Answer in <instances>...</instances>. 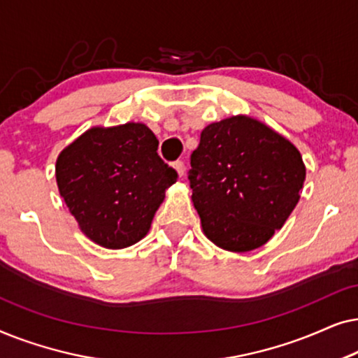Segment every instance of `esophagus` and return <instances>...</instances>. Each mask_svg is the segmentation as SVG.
<instances>
[{"instance_id": "34e87169", "label": "esophagus", "mask_w": 358, "mask_h": 358, "mask_svg": "<svg viewBox=\"0 0 358 358\" xmlns=\"http://www.w3.org/2000/svg\"><path fill=\"white\" fill-rule=\"evenodd\" d=\"M173 168L178 171V174H179V178H182L184 176V161H174L173 163Z\"/></svg>"}]
</instances>
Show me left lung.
<instances>
[{
  "mask_svg": "<svg viewBox=\"0 0 358 358\" xmlns=\"http://www.w3.org/2000/svg\"><path fill=\"white\" fill-rule=\"evenodd\" d=\"M305 176L300 151L246 115L205 127L190 155L189 182L203 233L233 252L261 248L283 227Z\"/></svg>",
  "mask_w": 358,
  "mask_h": 358,
  "instance_id": "1",
  "label": "left lung"
}]
</instances>
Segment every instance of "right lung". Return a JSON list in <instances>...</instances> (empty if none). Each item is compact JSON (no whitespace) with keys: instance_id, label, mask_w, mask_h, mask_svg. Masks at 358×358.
Returning a JSON list of instances; mask_svg holds the SVG:
<instances>
[{"instance_id":"1","label":"right lung","mask_w":358,"mask_h":358,"mask_svg":"<svg viewBox=\"0 0 358 358\" xmlns=\"http://www.w3.org/2000/svg\"><path fill=\"white\" fill-rule=\"evenodd\" d=\"M55 174L81 231L109 249L140 241L164 190L178 180V173L158 156L153 131L134 122L87 130L62 151Z\"/></svg>"}]
</instances>
